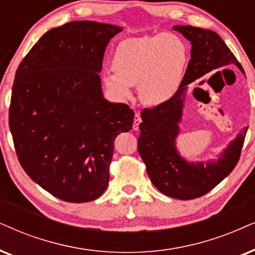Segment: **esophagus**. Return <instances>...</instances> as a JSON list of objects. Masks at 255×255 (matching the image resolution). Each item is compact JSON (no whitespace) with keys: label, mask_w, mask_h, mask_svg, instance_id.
I'll return each instance as SVG.
<instances>
[{"label":"esophagus","mask_w":255,"mask_h":255,"mask_svg":"<svg viewBox=\"0 0 255 255\" xmlns=\"http://www.w3.org/2000/svg\"><path fill=\"white\" fill-rule=\"evenodd\" d=\"M140 124H141L140 114H138V113H136V114H135V118H134V122H133V129L134 130H137L138 127H140Z\"/></svg>","instance_id":"obj_1"}]
</instances>
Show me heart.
<instances>
[{
  "label": "heart",
  "instance_id": "1",
  "mask_svg": "<svg viewBox=\"0 0 255 255\" xmlns=\"http://www.w3.org/2000/svg\"><path fill=\"white\" fill-rule=\"evenodd\" d=\"M188 61L182 38L174 34L128 38L113 55L114 73L104 75L105 85L120 99H129L131 86L146 105L168 101L181 85Z\"/></svg>",
  "mask_w": 255,
  "mask_h": 255
}]
</instances>
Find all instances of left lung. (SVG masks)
<instances>
[{"mask_svg": "<svg viewBox=\"0 0 255 255\" xmlns=\"http://www.w3.org/2000/svg\"><path fill=\"white\" fill-rule=\"evenodd\" d=\"M174 30L192 43V59L176 93L168 101L141 112L137 150L146 165L150 181L170 198L191 200L205 195L230 174L240 159L247 128L230 144L218 161L188 163L175 149L178 124L181 120L182 101L187 85L212 70L225 66L241 64L222 38L208 29L193 25H175ZM244 72V70H243Z\"/></svg>", "mask_w": 255, "mask_h": 255, "instance_id": "obj_1", "label": "left lung"}]
</instances>
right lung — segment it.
<instances>
[{
    "label": "right lung",
    "instance_id": "add662e5",
    "mask_svg": "<svg viewBox=\"0 0 255 255\" xmlns=\"http://www.w3.org/2000/svg\"><path fill=\"white\" fill-rule=\"evenodd\" d=\"M117 25L73 21L53 28L15 74L9 128L22 168L67 202L106 191L115 137L131 129L134 112L104 99L99 73Z\"/></svg>",
    "mask_w": 255,
    "mask_h": 255
}]
</instances>
